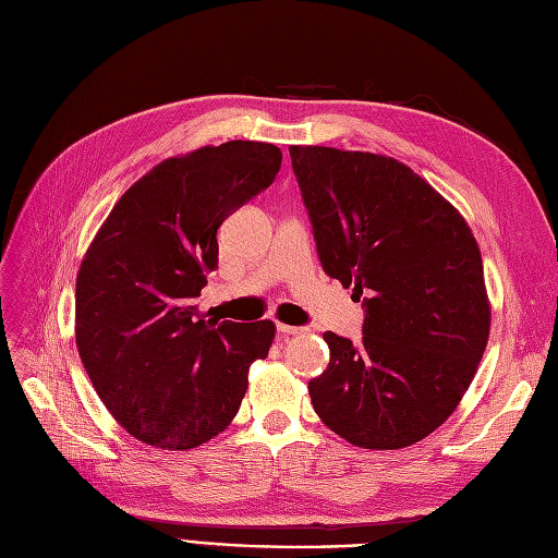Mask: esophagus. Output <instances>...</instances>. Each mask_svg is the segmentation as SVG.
Wrapping results in <instances>:
<instances>
[{"label": "esophagus", "mask_w": 558, "mask_h": 558, "mask_svg": "<svg viewBox=\"0 0 558 558\" xmlns=\"http://www.w3.org/2000/svg\"><path fill=\"white\" fill-rule=\"evenodd\" d=\"M277 332H279L281 337H293V335L302 332V328H298V326H286V324H279V326H277Z\"/></svg>", "instance_id": "34e87169"}]
</instances>
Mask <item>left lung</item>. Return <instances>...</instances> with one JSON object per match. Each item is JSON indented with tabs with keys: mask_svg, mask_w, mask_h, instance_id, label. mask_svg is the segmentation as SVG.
Masks as SVG:
<instances>
[{
	"mask_svg": "<svg viewBox=\"0 0 558 558\" xmlns=\"http://www.w3.org/2000/svg\"><path fill=\"white\" fill-rule=\"evenodd\" d=\"M326 275L363 298V342L324 332L310 381L324 424L363 449L424 440L459 408L492 328L484 265L461 211L408 165L291 146Z\"/></svg>",
	"mask_w": 558,
	"mask_h": 558,
	"instance_id": "1",
	"label": "left lung"
}]
</instances>
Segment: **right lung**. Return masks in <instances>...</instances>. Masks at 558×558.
<instances>
[{"label":"right lung","mask_w":558,"mask_h":558,"mask_svg":"<svg viewBox=\"0 0 558 558\" xmlns=\"http://www.w3.org/2000/svg\"><path fill=\"white\" fill-rule=\"evenodd\" d=\"M281 150L226 142L172 156L134 181L76 275V349L99 400L140 442L185 451L240 412L272 320H205L195 298L218 267L216 232L275 181Z\"/></svg>","instance_id":"right-lung-1"}]
</instances>
